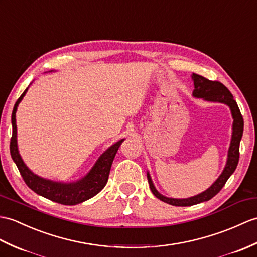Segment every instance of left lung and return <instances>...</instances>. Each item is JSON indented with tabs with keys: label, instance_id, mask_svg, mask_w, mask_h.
<instances>
[{
	"label": "left lung",
	"instance_id": "1",
	"mask_svg": "<svg viewBox=\"0 0 257 257\" xmlns=\"http://www.w3.org/2000/svg\"><path fill=\"white\" fill-rule=\"evenodd\" d=\"M194 80V85L195 89L193 92V95L195 97L198 98H204L206 100H211V101H219V103L226 104L231 109L232 116H233V133H232V139H231V145L229 148V153H228V161H226L225 168L221 175L219 176L218 180L214 182L211 186L205 190L204 193H201L197 196L190 197L187 199H174V198H168V197H164L161 195L158 190L154 187V185L151 181V177L148 173V182L150 185V189L153 193V195L162 200L166 204H170L172 206H180V207H186V206H193L197 205L199 202H204L210 200L212 197L216 196L222 187L225 185L226 181L229 180V177L233 174L235 171L237 163H238V158H240V141L243 135V128H244V121L243 117L240 111V108L236 104V101L233 98V95L226 88L221 82L219 81H210L206 79L202 75L193 73L192 75Z\"/></svg>",
	"mask_w": 257,
	"mask_h": 257
}]
</instances>
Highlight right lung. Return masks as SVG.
<instances>
[{"label":"right lung","mask_w":257,"mask_h":257,"mask_svg":"<svg viewBox=\"0 0 257 257\" xmlns=\"http://www.w3.org/2000/svg\"><path fill=\"white\" fill-rule=\"evenodd\" d=\"M26 92L27 88L24 91L20 98L17 99L14 105L13 111H12V127H13V133H12V138L10 142L11 157L15 162L17 169H19L24 182H25L27 186L32 190H34L36 194L43 196L49 200L58 202V204L67 206L81 204V202L92 198L95 195H97L100 190L105 187L107 181H108L112 161H114V158L118 151V148L120 147L123 139L119 140L109 149H107V150L99 157L97 162L93 166V169L89 171L88 174L84 178H82L81 181L76 183L63 184L44 180V178L35 175L32 171H29L27 166L24 164L19 153V150H17L15 112L17 109V106H19L20 101L23 99Z\"/></svg>","instance_id":"right-lung-1"}]
</instances>
